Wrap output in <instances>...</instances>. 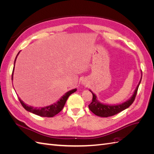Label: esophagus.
<instances>
[{
	"mask_svg": "<svg viewBox=\"0 0 154 154\" xmlns=\"http://www.w3.org/2000/svg\"><path fill=\"white\" fill-rule=\"evenodd\" d=\"M82 84L83 85H86L87 84V82H86V80H82Z\"/></svg>",
	"mask_w": 154,
	"mask_h": 154,
	"instance_id": "obj_1",
	"label": "esophagus"
}]
</instances>
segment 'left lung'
Instances as JSON below:
<instances>
[{"mask_svg": "<svg viewBox=\"0 0 154 154\" xmlns=\"http://www.w3.org/2000/svg\"><path fill=\"white\" fill-rule=\"evenodd\" d=\"M141 79L139 80L137 86L135 89L133 94L130 98L126 101L123 102L122 103L118 104V105H109V104H104L101 103L98 101L97 98V96L91 90H89L90 92L92 94V101L90 105H88V108L91 110L92 112L94 113L95 115L100 116L102 118H107L109 116H114L116 114H118L120 112H122L132 104L134 102L135 97L137 94V92L139 85H140L141 79H142V71L141 72Z\"/></svg>", "mask_w": 154, "mask_h": 154, "instance_id": "8db88e82", "label": "left lung"}]
</instances>
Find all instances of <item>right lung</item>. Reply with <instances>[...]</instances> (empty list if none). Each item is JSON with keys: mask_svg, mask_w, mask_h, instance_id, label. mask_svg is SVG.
I'll use <instances>...</instances> for the list:
<instances>
[{"mask_svg": "<svg viewBox=\"0 0 154 154\" xmlns=\"http://www.w3.org/2000/svg\"><path fill=\"white\" fill-rule=\"evenodd\" d=\"M19 53H20V51L17 54V57L15 58V62H14V67H13V70L12 78H11L12 80L13 78V72H14V69H15V62H16V60H17L18 55ZM76 91H77L76 88H74V89H72V90L69 91L67 92L66 94H65L57 102H56V103L51 105H49V106H44V107H39V108H38V107H34L32 106L27 105L19 97H18V100H19L20 103L22 104L23 107H24V108L27 111L30 112H31L32 114H35L36 115L42 116V117L51 118V117H53V116H54L55 115H57L62 110L65 104H66V101L68 99L69 96L71 94H72V93H74V92H76Z\"/></svg>", "mask_w": 154, "mask_h": 154, "instance_id": "obj_1", "label": "right lung"}]
</instances>
